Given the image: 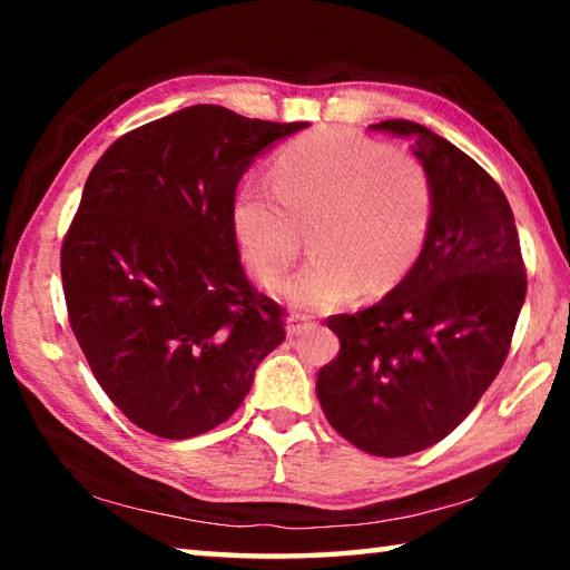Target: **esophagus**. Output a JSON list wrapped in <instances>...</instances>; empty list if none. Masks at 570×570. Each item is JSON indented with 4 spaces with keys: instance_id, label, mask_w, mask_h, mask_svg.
<instances>
[{
    "instance_id": "1",
    "label": "esophagus",
    "mask_w": 570,
    "mask_h": 570,
    "mask_svg": "<svg viewBox=\"0 0 570 570\" xmlns=\"http://www.w3.org/2000/svg\"><path fill=\"white\" fill-rule=\"evenodd\" d=\"M312 326H314V322L308 320V316H304V314H288L286 316V334L288 336L304 334L306 330H312Z\"/></svg>"
}]
</instances>
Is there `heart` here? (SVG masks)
Segmentation results:
<instances>
[{"label":"heart","mask_w":570,"mask_h":570,"mask_svg":"<svg viewBox=\"0 0 570 570\" xmlns=\"http://www.w3.org/2000/svg\"><path fill=\"white\" fill-rule=\"evenodd\" d=\"M272 183H238L230 234L250 276L272 286L298 256L302 226L312 224V262L278 286L304 312H330L402 282L435 214L432 178L417 158L334 125L288 142Z\"/></svg>","instance_id":"b5f03b06"}]
</instances>
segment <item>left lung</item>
<instances>
[{"label": "left lung", "mask_w": 570, "mask_h": 570, "mask_svg": "<svg viewBox=\"0 0 570 570\" xmlns=\"http://www.w3.org/2000/svg\"><path fill=\"white\" fill-rule=\"evenodd\" d=\"M370 128L412 140L435 214L407 276L380 304L330 320L342 346L316 377V397L354 448L402 458L448 438L498 377L525 268L505 193L475 160L417 122Z\"/></svg>", "instance_id": "left-lung-1"}]
</instances>
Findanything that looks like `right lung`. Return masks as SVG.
Masks as SVG:
<instances>
[{
    "label": "right lung",
    "instance_id": "1",
    "mask_svg": "<svg viewBox=\"0 0 570 570\" xmlns=\"http://www.w3.org/2000/svg\"><path fill=\"white\" fill-rule=\"evenodd\" d=\"M306 125L193 105L95 163L62 244L65 302L95 380L150 435L218 428L284 342V312L248 282L228 210L250 163Z\"/></svg>",
    "mask_w": 570,
    "mask_h": 570
}]
</instances>
